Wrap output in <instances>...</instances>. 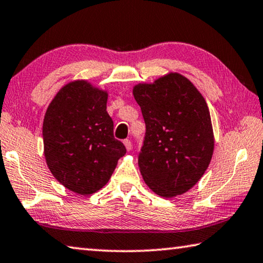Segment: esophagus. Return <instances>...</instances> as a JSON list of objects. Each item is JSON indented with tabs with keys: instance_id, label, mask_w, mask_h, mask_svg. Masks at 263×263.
I'll return each instance as SVG.
<instances>
[{
	"instance_id": "34e87169",
	"label": "esophagus",
	"mask_w": 263,
	"mask_h": 263,
	"mask_svg": "<svg viewBox=\"0 0 263 263\" xmlns=\"http://www.w3.org/2000/svg\"><path fill=\"white\" fill-rule=\"evenodd\" d=\"M124 145H125V147H126V149L127 151H131V148H132V143H131V140L130 139H125L124 141Z\"/></svg>"
}]
</instances>
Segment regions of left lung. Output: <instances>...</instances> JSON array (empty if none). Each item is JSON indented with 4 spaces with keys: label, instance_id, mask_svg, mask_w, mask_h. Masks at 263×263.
<instances>
[{
    "label": "left lung",
    "instance_id": "1",
    "mask_svg": "<svg viewBox=\"0 0 263 263\" xmlns=\"http://www.w3.org/2000/svg\"><path fill=\"white\" fill-rule=\"evenodd\" d=\"M133 96L146 125L138 152L141 176L160 197L185 193L203 176L213 156V128L205 98L179 73L136 85Z\"/></svg>",
    "mask_w": 263,
    "mask_h": 263
}]
</instances>
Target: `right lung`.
Returning a JSON list of instances; mask_svg holds the SVG:
<instances>
[{
    "label": "right lung",
    "mask_w": 263,
    "mask_h": 263,
    "mask_svg": "<svg viewBox=\"0 0 263 263\" xmlns=\"http://www.w3.org/2000/svg\"><path fill=\"white\" fill-rule=\"evenodd\" d=\"M106 102V92L76 81L62 87L44 117V156L50 172L82 195L101 190L126 153L114 136Z\"/></svg>",
    "instance_id": "right-lung-1"
}]
</instances>
